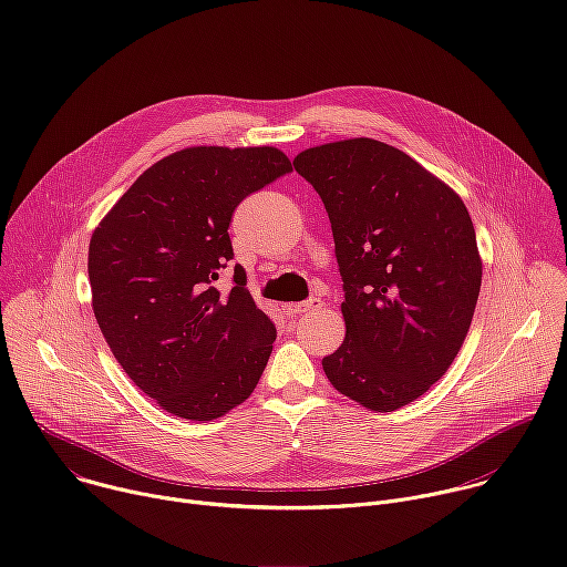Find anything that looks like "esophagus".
Here are the masks:
<instances>
[{
    "instance_id": "34e87169",
    "label": "esophagus",
    "mask_w": 567,
    "mask_h": 567,
    "mask_svg": "<svg viewBox=\"0 0 567 567\" xmlns=\"http://www.w3.org/2000/svg\"><path fill=\"white\" fill-rule=\"evenodd\" d=\"M322 307H326V302H322L320 298H309V300H302V302H289V305H285L287 313H291V316H296V313H307V311H318V309H322Z\"/></svg>"
}]
</instances>
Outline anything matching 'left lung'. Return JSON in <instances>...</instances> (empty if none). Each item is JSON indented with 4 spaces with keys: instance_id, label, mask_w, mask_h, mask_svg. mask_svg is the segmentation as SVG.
<instances>
[{
    "instance_id": "8db88e82",
    "label": "left lung",
    "mask_w": 567,
    "mask_h": 567,
    "mask_svg": "<svg viewBox=\"0 0 567 567\" xmlns=\"http://www.w3.org/2000/svg\"><path fill=\"white\" fill-rule=\"evenodd\" d=\"M293 168L326 204L346 291V339L322 370L341 394L392 413L444 377L471 328L482 260L468 210L374 138L309 147Z\"/></svg>"
}]
</instances>
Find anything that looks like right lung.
<instances>
[{
	"mask_svg": "<svg viewBox=\"0 0 567 567\" xmlns=\"http://www.w3.org/2000/svg\"><path fill=\"white\" fill-rule=\"evenodd\" d=\"M291 173L278 147L197 145L150 166L90 241L92 307L127 377L161 409L193 422L226 415L256 390L276 326L233 269L237 204Z\"/></svg>",
	"mask_w": 567,
	"mask_h": 567,
	"instance_id": "add662e5",
	"label": "right lung"
}]
</instances>
